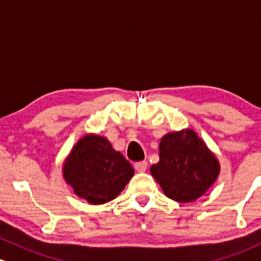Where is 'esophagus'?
<instances>
[{
	"label": "esophagus",
	"mask_w": 261,
	"mask_h": 261,
	"mask_svg": "<svg viewBox=\"0 0 261 261\" xmlns=\"http://www.w3.org/2000/svg\"><path fill=\"white\" fill-rule=\"evenodd\" d=\"M134 168H136V170L138 172H144L146 168H148V163L146 162H138L134 164Z\"/></svg>",
	"instance_id": "1"
}]
</instances>
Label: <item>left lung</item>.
Here are the masks:
<instances>
[{
  "label": "left lung",
  "instance_id": "8db88e82",
  "mask_svg": "<svg viewBox=\"0 0 261 261\" xmlns=\"http://www.w3.org/2000/svg\"><path fill=\"white\" fill-rule=\"evenodd\" d=\"M159 163L151 175L164 194L177 202L197 200L212 186L219 174L216 156L194 130L174 132L159 145Z\"/></svg>",
  "mask_w": 261,
  "mask_h": 261
}]
</instances>
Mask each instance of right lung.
Returning a JSON list of instances; mask_svg holds the SVG:
<instances>
[{"instance_id": "add662e5", "label": "right lung", "mask_w": 261, "mask_h": 261, "mask_svg": "<svg viewBox=\"0 0 261 261\" xmlns=\"http://www.w3.org/2000/svg\"><path fill=\"white\" fill-rule=\"evenodd\" d=\"M63 174L79 197L92 204H102L121 194L134 170L106 138L86 136L72 149Z\"/></svg>"}]
</instances>
